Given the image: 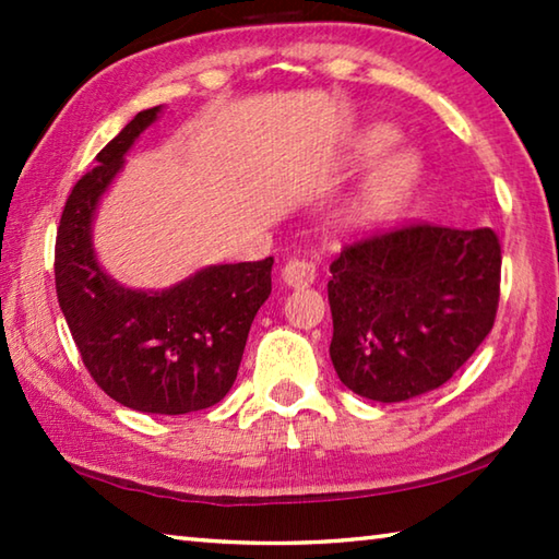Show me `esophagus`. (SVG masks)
<instances>
[{
  "mask_svg": "<svg viewBox=\"0 0 559 559\" xmlns=\"http://www.w3.org/2000/svg\"><path fill=\"white\" fill-rule=\"evenodd\" d=\"M283 283L290 288H302V286H310V283L316 281V266L306 259H288L286 266L281 271Z\"/></svg>",
  "mask_w": 559,
  "mask_h": 559,
  "instance_id": "esophagus-1",
  "label": "esophagus"
}]
</instances>
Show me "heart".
<instances>
[{
    "instance_id": "obj_1",
    "label": "heart",
    "mask_w": 559,
    "mask_h": 559,
    "mask_svg": "<svg viewBox=\"0 0 559 559\" xmlns=\"http://www.w3.org/2000/svg\"><path fill=\"white\" fill-rule=\"evenodd\" d=\"M396 143V130L390 126H370L353 140V159L355 163H370L372 157L382 155L386 147ZM421 159L414 150H396L382 157L377 167L367 177L359 194L355 214L359 222L374 224L390 219L392 214L402 210L409 200L412 189L419 182Z\"/></svg>"
}]
</instances>
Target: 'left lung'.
Masks as SVG:
<instances>
[{"instance_id": "left-lung-1", "label": "left lung", "mask_w": 559, "mask_h": 559, "mask_svg": "<svg viewBox=\"0 0 559 559\" xmlns=\"http://www.w3.org/2000/svg\"><path fill=\"white\" fill-rule=\"evenodd\" d=\"M493 229L409 222L347 241L330 263V359L345 386L404 402L456 374L496 323Z\"/></svg>"}]
</instances>
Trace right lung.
<instances>
[{
  "label": "right lung",
  "instance_id": "add662e5",
  "mask_svg": "<svg viewBox=\"0 0 559 559\" xmlns=\"http://www.w3.org/2000/svg\"><path fill=\"white\" fill-rule=\"evenodd\" d=\"M157 112L159 106L138 112L71 189L56 231L53 276L93 382L130 409L173 416L214 406L231 390L253 318L271 296L273 257L210 266L163 293L130 290L100 271L93 212Z\"/></svg>",
  "mask_w": 559,
  "mask_h": 559
}]
</instances>
